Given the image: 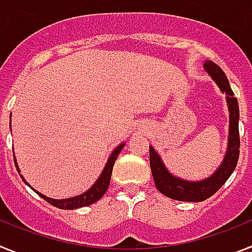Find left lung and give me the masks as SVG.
Masks as SVG:
<instances>
[{"label":"left lung","instance_id":"left-lung-1","mask_svg":"<svg viewBox=\"0 0 252 252\" xmlns=\"http://www.w3.org/2000/svg\"><path fill=\"white\" fill-rule=\"evenodd\" d=\"M203 68L208 75L216 82L220 90L226 93V101L230 111V128H228V145L226 155L220 168L211 177L198 182L180 179L171 174L159 154L150 146V168L154 182L158 190L166 197L182 202H202L215 194L226 180L230 178L237 165L240 155V133H239V103L231 90L226 74L217 64L207 60Z\"/></svg>","mask_w":252,"mask_h":252}]
</instances>
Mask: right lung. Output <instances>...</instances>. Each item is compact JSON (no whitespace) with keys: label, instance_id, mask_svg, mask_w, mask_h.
Listing matches in <instances>:
<instances>
[{"label":"right lung","instance_id":"obj_1","mask_svg":"<svg viewBox=\"0 0 252 252\" xmlns=\"http://www.w3.org/2000/svg\"><path fill=\"white\" fill-rule=\"evenodd\" d=\"M10 126H11V122H10ZM124 146H125V144L122 142V144H120V145L112 151V154H111V157L108 158V161H107L106 166H104L103 171L101 173L99 178L95 180V183L93 184V186L91 187V188L88 189L87 192L82 193V194L77 195V197L66 198V199H53V198L46 197V195L41 194V193H39L37 190H35L34 189L35 193H37L40 197L44 198V199H45L48 203H50L51 206H54V207H57V208H60V209H75V208H79V207H86V206H90V204L94 203V202H97L98 199H101V198L103 197V194L106 193L107 189H108L113 165H115L116 159H117V157H119V154L121 153V150ZM13 159H15V157H13ZM15 165H16V169L20 174V169H19V166H17L16 159H15ZM20 177H21L22 180H24V182H25L29 187H30V184H29L28 182L24 179V177H22L21 174H20Z\"/></svg>","mask_w":252,"mask_h":252}]
</instances>
